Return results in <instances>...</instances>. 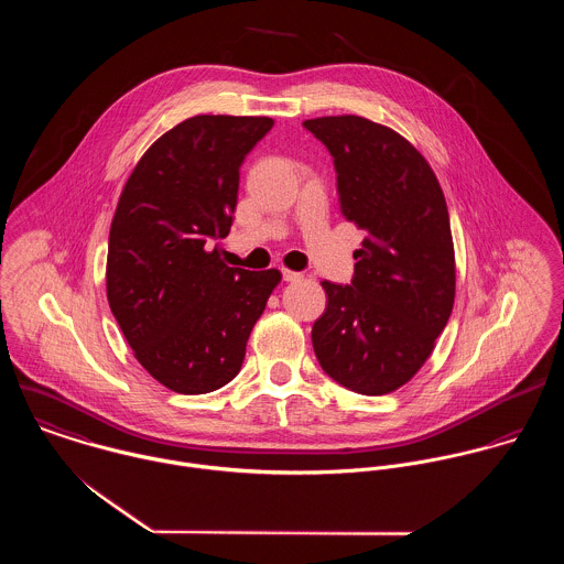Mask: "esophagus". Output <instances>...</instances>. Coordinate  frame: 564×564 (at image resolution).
Here are the masks:
<instances>
[{
    "instance_id": "34e87169",
    "label": "esophagus",
    "mask_w": 564,
    "mask_h": 564,
    "mask_svg": "<svg viewBox=\"0 0 564 564\" xmlns=\"http://www.w3.org/2000/svg\"><path fill=\"white\" fill-rule=\"evenodd\" d=\"M304 275L302 273H297V271H291V269H282V280L284 282H297V280H302Z\"/></svg>"
}]
</instances>
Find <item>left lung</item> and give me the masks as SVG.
Masks as SVG:
<instances>
[{
    "label": "left lung",
    "instance_id": "1",
    "mask_svg": "<svg viewBox=\"0 0 564 564\" xmlns=\"http://www.w3.org/2000/svg\"><path fill=\"white\" fill-rule=\"evenodd\" d=\"M304 128L334 159L343 217L367 232L351 282H322L327 304L313 347L340 387L387 395L423 367L454 308L445 195L427 161L387 126L340 115Z\"/></svg>",
    "mask_w": 564,
    "mask_h": 564
}]
</instances>
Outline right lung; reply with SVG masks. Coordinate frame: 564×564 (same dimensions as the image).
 <instances>
[{
  "label": "right lung",
  "mask_w": 564,
  "mask_h": 564,
  "mask_svg": "<svg viewBox=\"0 0 564 564\" xmlns=\"http://www.w3.org/2000/svg\"><path fill=\"white\" fill-rule=\"evenodd\" d=\"M271 128L269 117H191L143 154L119 197L108 304L137 360L175 393L202 395L237 378L282 278L207 251L230 235L242 161Z\"/></svg>",
  "instance_id": "obj_1"
}]
</instances>
